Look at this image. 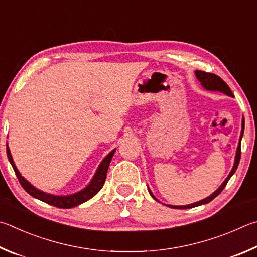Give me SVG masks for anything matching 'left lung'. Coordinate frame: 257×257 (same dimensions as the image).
I'll return each instance as SVG.
<instances>
[{
	"label": "left lung",
	"instance_id": "left-lung-1",
	"mask_svg": "<svg viewBox=\"0 0 257 257\" xmlns=\"http://www.w3.org/2000/svg\"><path fill=\"white\" fill-rule=\"evenodd\" d=\"M195 75H197V78L200 81V83H201V85L207 88V90H210V91H219V92H222L225 93V94L229 95V96H234V94H232L231 90L229 88V86L227 85V83L222 80L221 77H219L218 75H216V74H212V73H207V72H203V71H195ZM244 127H245V121L242 120V123H241V135H240V141H239V145H238V148H237V153H236V158H235V164H234V167H232L231 172L229 173V175H228L227 179L225 180V182L220 185V188H219L216 192H213L210 197H208L207 199H203L201 200V201L199 202H195V203H192V204H189V206H182V207H176V206H167V207H171V208H174V209H190V208H194V207H198V206H201V204H206V203H209L210 201H212V200L218 197L219 194L221 193V191L225 189V186L227 185L228 181L230 180V177L234 175V173L237 170V167H238V164H239V161H240V155H241V151H240V142H241V138H242V134H244ZM149 193H151L152 197L156 200V201H158V200L154 197V195L152 194L151 191H149Z\"/></svg>",
	"mask_w": 257,
	"mask_h": 257
}]
</instances>
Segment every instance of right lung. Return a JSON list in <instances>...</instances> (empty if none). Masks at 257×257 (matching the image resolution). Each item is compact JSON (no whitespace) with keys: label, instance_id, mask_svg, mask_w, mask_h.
<instances>
[{"label":"right lung","instance_id":"1","mask_svg":"<svg viewBox=\"0 0 257 257\" xmlns=\"http://www.w3.org/2000/svg\"><path fill=\"white\" fill-rule=\"evenodd\" d=\"M114 152H115V149H114V151L111 152L109 155L106 156L103 161H102V163L99 166V169H97V171H96L94 177H93L92 182L86 186L85 189L82 190L81 192H77V193L72 194V195H67V197H56V195L47 194L45 192H41V191H39V190H37L35 186H32L29 183V182L25 180V177L21 176V174L19 173V171L17 170L15 163H13L10 149H9V146L7 145L8 158L11 163L13 170H15V173L18 177L19 182H20L22 188L26 190V192L29 193L31 197L40 200V201H44L46 203L50 204V206L57 207V208H60V209H71V208L76 207V206H78V204H81L83 202L87 201V200H90L91 198L94 197V195L97 192H99V191L102 189V186H103L104 182H105L106 173H108V169H109L111 158H112Z\"/></svg>","mask_w":257,"mask_h":257}]
</instances>
